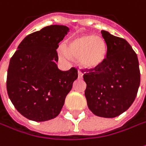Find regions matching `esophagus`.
<instances>
[{
  "mask_svg": "<svg viewBox=\"0 0 146 146\" xmlns=\"http://www.w3.org/2000/svg\"><path fill=\"white\" fill-rule=\"evenodd\" d=\"M83 77V73L82 71L78 70V78H82Z\"/></svg>",
  "mask_w": 146,
  "mask_h": 146,
  "instance_id": "1",
  "label": "esophagus"
}]
</instances>
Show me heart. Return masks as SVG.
Returning a JSON list of instances; mask_svg holds the SVG:
<instances>
[{"instance_id":"obj_1","label":"heart","mask_w":146,"mask_h":146,"mask_svg":"<svg viewBox=\"0 0 146 146\" xmlns=\"http://www.w3.org/2000/svg\"><path fill=\"white\" fill-rule=\"evenodd\" d=\"M58 55L65 60L78 57L79 64L86 68H94L106 58L107 46L103 38L97 35H80L60 45Z\"/></svg>"}]
</instances>
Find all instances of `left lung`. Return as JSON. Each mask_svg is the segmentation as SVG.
I'll list each match as a JSON object with an SVG mask.
<instances>
[{
	"mask_svg": "<svg viewBox=\"0 0 146 146\" xmlns=\"http://www.w3.org/2000/svg\"><path fill=\"white\" fill-rule=\"evenodd\" d=\"M107 55L99 66L85 73V95L95 115L114 118L127 111L138 91L141 74L137 56L122 38L102 31Z\"/></svg>",
	"mask_w": 146,
	"mask_h": 146,
	"instance_id": "1",
	"label": "left lung"
}]
</instances>
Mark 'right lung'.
<instances>
[{"mask_svg":"<svg viewBox=\"0 0 146 146\" xmlns=\"http://www.w3.org/2000/svg\"><path fill=\"white\" fill-rule=\"evenodd\" d=\"M69 28L51 25L27 35L10 59L6 87L14 108L24 117L42 122L60 114L78 78V70L57 67L56 49Z\"/></svg>","mask_w":146,"mask_h":146,"instance_id":"1","label":"right lung"}]
</instances>
